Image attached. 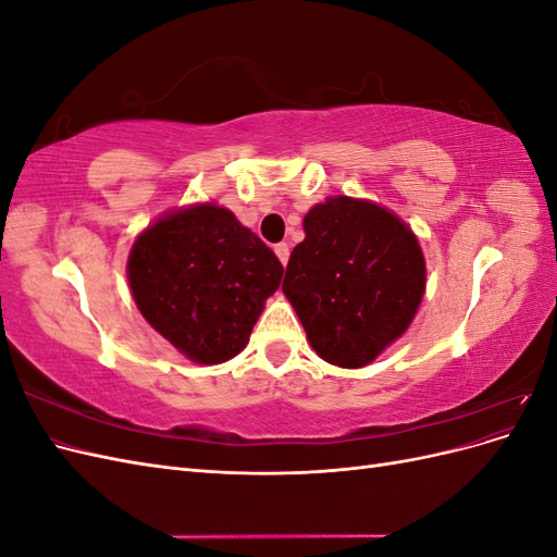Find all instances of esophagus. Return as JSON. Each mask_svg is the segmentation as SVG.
<instances>
[{"label":"esophagus","instance_id":"obj_1","mask_svg":"<svg viewBox=\"0 0 557 557\" xmlns=\"http://www.w3.org/2000/svg\"><path fill=\"white\" fill-rule=\"evenodd\" d=\"M274 252L278 256V260H281L283 267L288 264V260H290V248H288V244H276V246H274Z\"/></svg>","mask_w":557,"mask_h":557}]
</instances>
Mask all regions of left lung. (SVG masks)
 Here are the masks:
<instances>
[{
  "label": "left lung",
  "instance_id": "obj_1",
  "mask_svg": "<svg viewBox=\"0 0 557 557\" xmlns=\"http://www.w3.org/2000/svg\"><path fill=\"white\" fill-rule=\"evenodd\" d=\"M305 232L290 252L283 293L320 358L364 367L399 339L423 299L418 239L391 211L344 195L313 207Z\"/></svg>",
  "mask_w": 557,
  "mask_h": 557
}]
</instances>
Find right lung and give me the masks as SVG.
<instances>
[{
  "instance_id": "right-lung-1",
  "label": "right lung",
  "mask_w": 557,
  "mask_h": 557,
  "mask_svg": "<svg viewBox=\"0 0 557 557\" xmlns=\"http://www.w3.org/2000/svg\"><path fill=\"white\" fill-rule=\"evenodd\" d=\"M127 276L148 323L183 356L215 364L248 344L283 267L227 209L199 205L141 232Z\"/></svg>"
}]
</instances>
